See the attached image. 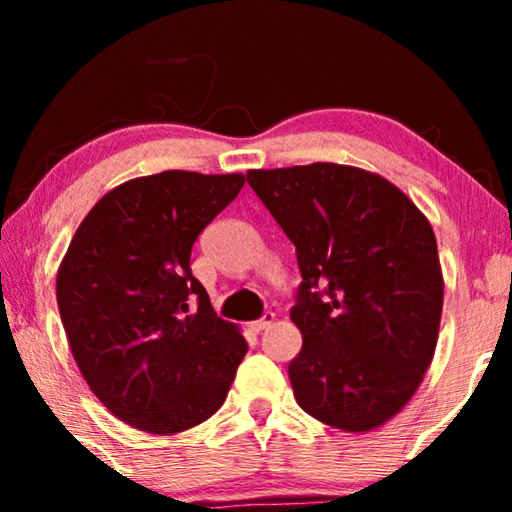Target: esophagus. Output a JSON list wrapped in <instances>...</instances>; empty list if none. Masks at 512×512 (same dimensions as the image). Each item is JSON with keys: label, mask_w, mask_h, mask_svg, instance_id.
<instances>
[{"label": "esophagus", "mask_w": 512, "mask_h": 512, "mask_svg": "<svg viewBox=\"0 0 512 512\" xmlns=\"http://www.w3.org/2000/svg\"><path fill=\"white\" fill-rule=\"evenodd\" d=\"M272 324H275V314H272V312H265L261 319L251 321L249 328H251V331H254V333H261V331H265V328H270Z\"/></svg>", "instance_id": "1"}]
</instances>
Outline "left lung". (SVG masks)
I'll return each instance as SVG.
<instances>
[{
  "instance_id": "left-lung-1",
  "label": "left lung",
  "mask_w": 512,
  "mask_h": 512,
  "mask_svg": "<svg viewBox=\"0 0 512 512\" xmlns=\"http://www.w3.org/2000/svg\"><path fill=\"white\" fill-rule=\"evenodd\" d=\"M249 186L296 247L303 282L289 363L307 415L342 431L382 426L436 352L443 272L431 223L408 195L359 167L249 170Z\"/></svg>"
}]
</instances>
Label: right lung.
<instances>
[{
	"label": "right lung",
	"instance_id": "1",
	"mask_svg": "<svg viewBox=\"0 0 512 512\" xmlns=\"http://www.w3.org/2000/svg\"><path fill=\"white\" fill-rule=\"evenodd\" d=\"M242 186L244 174L184 170L130 179L90 209L62 258L55 293L76 366L135 429L205 422L247 354L191 272L193 242Z\"/></svg>",
	"mask_w": 512,
	"mask_h": 512
}]
</instances>
